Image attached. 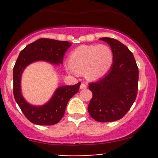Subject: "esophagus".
I'll return each instance as SVG.
<instances>
[{"label": "esophagus", "mask_w": 158, "mask_h": 158, "mask_svg": "<svg viewBox=\"0 0 158 158\" xmlns=\"http://www.w3.org/2000/svg\"><path fill=\"white\" fill-rule=\"evenodd\" d=\"M86 85H85V83H83V82H82L80 85V89H86Z\"/></svg>", "instance_id": "34e87169"}]
</instances>
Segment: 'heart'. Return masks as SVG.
I'll return each mask as SVG.
<instances>
[{
	"label": "heart",
	"mask_w": 158,
	"mask_h": 158,
	"mask_svg": "<svg viewBox=\"0 0 158 158\" xmlns=\"http://www.w3.org/2000/svg\"><path fill=\"white\" fill-rule=\"evenodd\" d=\"M112 50L107 45H82L69 56L68 69L72 73H83L89 80H97L106 76L113 64Z\"/></svg>",
	"instance_id": "1"
}]
</instances>
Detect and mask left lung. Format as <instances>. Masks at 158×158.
I'll list each match as a JSON object with an SVG mask.
<instances>
[{
    "label": "left lung",
    "mask_w": 158,
    "mask_h": 158,
    "mask_svg": "<svg viewBox=\"0 0 158 158\" xmlns=\"http://www.w3.org/2000/svg\"><path fill=\"white\" fill-rule=\"evenodd\" d=\"M99 40L110 46L114 60L106 76L89 84L92 98L88 111L97 122H111L124 117L135 102L138 93V68L133 53L122 43L109 37Z\"/></svg>",
    "instance_id": "1"
}]
</instances>
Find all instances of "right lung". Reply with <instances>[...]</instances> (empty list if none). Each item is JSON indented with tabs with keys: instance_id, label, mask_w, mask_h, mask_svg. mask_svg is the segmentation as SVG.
I'll list each match as a JSON object with an SVG mask.
<instances>
[{
	"instance_id": "1",
	"label": "right lung",
	"mask_w": 158,
	"mask_h": 158,
	"mask_svg": "<svg viewBox=\"0 0 158 158\" xmlns=\"http://www.w3.org/2000/svg\"><path fill=\"white\" fill-rule=\"evenodd\" d=\"M71 45L68 41L41 38L27 46L19 54L13 71L14 96L24 115L32 123L40 125L58 123L64 115L69 100L79 91L81 82L59 86L47 102L34 106L27 102L22 94L21 77L23 71L30 64L38 61L53 66L63 64L65 52Z\"/></svg>"
}]
</instances>
